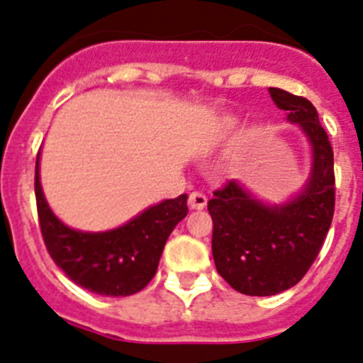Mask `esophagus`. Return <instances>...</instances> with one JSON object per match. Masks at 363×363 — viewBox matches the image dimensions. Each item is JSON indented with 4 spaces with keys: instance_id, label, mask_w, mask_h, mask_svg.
I'll return each mask as SVG.
<instances>
[{
    "instance_id": "obj_1",
    "label": "esophagus",
    "mask_w": 363,
    "mask_h": 363,
    "mask_svg": "<svg viewBox=\"0 0 363 363\" xmlns=\"http://www.w3.org/2000/svg\"><path fill=\"white\" fill-rule=\"evenodd\" d=\"M205 205H207V196L201 194V192H191L189 194V207L191 209H205Z\"/></svg>"
}]
</instances>
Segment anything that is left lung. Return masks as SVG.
Returning a JSON list of instances; mask_svg holds the SVG:
<instances>
[{"mask_svg": "<svg viewBox=\"0 0 363 363\" xmlns=\"http://www.w3.org/2000/svg\"><path fill=\"white\" fill-rule=\"evenodd\" d=\"M313 147V172L306 189L284 205L255 200L234 179L214 191L207 203L213 218L216 271L234 291L271 296L291 289L318 256L335 214V158L318 112L309 99L269 89Z\"/></svg>", "mask_w": 363, "mask_h": 363, "instance_id": "obj_1", "label": "left lung"}]
</instances>
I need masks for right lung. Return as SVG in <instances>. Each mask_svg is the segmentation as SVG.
<instances>
[{"mask_svg":"<svg viewBox=\"0 0 363 363\" xmlns=\"http://www.w3.org/2000/svg\"><path fill=\"white\" fill-rule=\"evenodd\" d=\"M38 218L54 264L76 285L104 296H129L154 278L167 238L187 216V194L165 200L107 233H82L57 220L40 184V154L34 176Z\"/></svg>","mask_w":363,"mask_h":363,"instance_id":"right-lung-1","label":"right lung"}]
</instances>
